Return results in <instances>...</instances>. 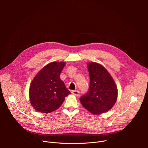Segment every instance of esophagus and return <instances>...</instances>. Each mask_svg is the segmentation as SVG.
<instances>
[{
  "label": "esophagus",
  "mask_w": 148,
  "mask_h": 148,
  "mask_svg": "<svg viewBox=\"0 0 148 148\" xmlns=\"http://www.w3.org/2000/svg\"><path fill=\"white\" fill-rule=\"evenodd\" d=\"M71 93L75 96H79V91L78 90H73L71 91Z\"/></svg>",
  "instance_id": "obj_1"
}]
</instances>
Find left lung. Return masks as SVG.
I'll return each instance as SVG.
<instances>
[{"instance_id": "obj_1", "label": "left lung", "mask_w": 148, "mask_h": 148, "mask_svg": "<svg viewBox=\"0 0 148 148\" xmlns=\"http://www.w3.org/2000/svg\"><path fill=\"white\" fill-rule=\"evenodd\" d=\"M88 69L89 89L79 101L82 106L93 114L107 112L113 107L117 99L116 84L107 70L98 63H89Z\"/></svg>"}]
</instances>
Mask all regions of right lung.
<instances>
[{
	"label": "right lung",
	"instance_id": "add662e5",
	"mask_svg": "<svg viewBox=\"0 0 148 148\" xmlns=\"http://www.w3.org/2000/svg\"><path fill=\"white\" fill-rule=\"evenodd\" d=\"M64 66L65 62H52L42 69L32 81L29 97L37 111L50 113L56 110L71 94L60 77Z\"/></svg>",
	"mask_w": 148,
	"mask_h": 148
}]
</instances>
